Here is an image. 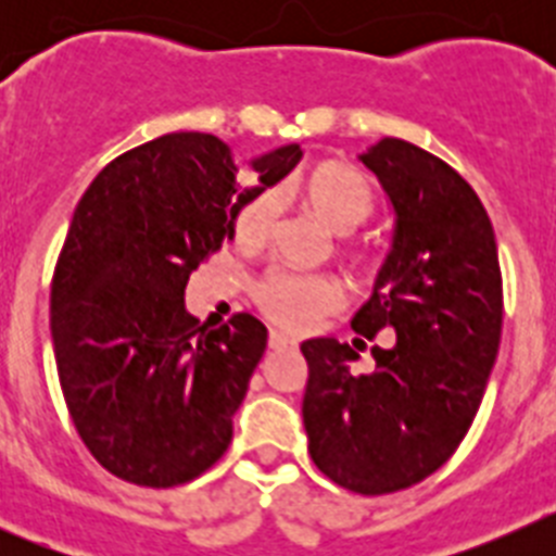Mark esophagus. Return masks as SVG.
Here are the masks:
<instances>
[{
  "label": "esophagus",
  "mask_w": 556,
  "mask_h": 556,
  "mask_svg": "<svg viewBox=\"0 0 556 556\" xmlns=\"http://www.w3.org/2000/svg\"><path fill=\"white\" fill-rule=\"evenodd\" d=\"M294 345H298V342H294L292 337H287V333L269 331V348H273V351H287V348H294Z\"/></svg>",
  "instance_id": "1"
}]
</instances>
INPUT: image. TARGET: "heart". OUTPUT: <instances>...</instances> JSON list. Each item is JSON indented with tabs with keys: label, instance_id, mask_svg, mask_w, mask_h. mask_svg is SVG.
<instances>
[{
	"label": "heart",
	"instance_id": "b5f03b06",
	"mask_svg": "<svg viewBox=\"0 0 556 556\" xmlns=\"http://www.w3.org/2000/svg\"><path fill=\"white\" fill-rule=\"evenodd\" d=\"M301 194L337 233L367 223L376 208L370 184L362 172L345 164H323L301 180ZM278 191L264 189L248 200L233 217V239L244 250H262L273 239L278 223ZM255 306L275 326L303 333L314 328L326 314L345 303L342 283L323 273H298V269L273 267L255 281Z\"/></svg>",
	"mask_w": 556,
	"mask_h": 556
}]
</instances>
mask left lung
Returning a JSON list of instances; mask_svg holds the SVG:
<instances>
[{
    "instance_id": "1",
    "label": "left lung",
    "mask_w": 556,
    "mask_h": 556,
    "mask_svg": "<svg viewBox=\"0 0 556 556\" xmlns=\"http://www.w3.org/2000/svg\"><path fill=\"white\" fill-rule=\"evenodd\" d=\"M362 164L397 219L372 298L351 326L367 339L390 328L395 342L372 348L367 376L351 372V345L303 342V426L333 484L387 495L443 468L468 434L498 356L504 287L488 211L459 172L404 139H381Z\"/></svg>"
}]
</instances>
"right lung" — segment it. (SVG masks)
<instances>
[{"label": "right lung", "mask_w": 556, "mask_h": 556, "mask_svg": "<svg viewBox=\"0 0 556 556\" xmlns=\"http://www.w3.org/2000/svg\"><path fill=\"white\" fill-rule=\"evenodd\" d=\"M301 155L289 144L255 159L262 186L239 189L228 144L169 132L113 159L77 203L49 328L77 434L116 479L178 488L228 451L267 328L242 312L203 331L186 283L233 239L236 211Z\"/></svg>", "instance_id": "add662e5"}]
</instances>
